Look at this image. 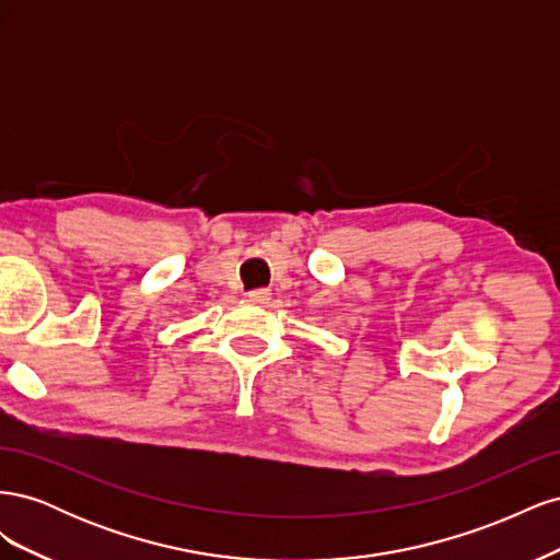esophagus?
<instances>
[{
    "label": "esophagus",
    "mask_w": 560,
    "mask_h": 560,
    "mask_svg": "<svg viewBox=\"0 0 560 560\" xmlns=\"http://www.w3.org/2000/svg\"><path fill=\"white\" fill-rule=\"evenodd\" d=\"M247 299H249L252 303H259V306H264V303L270 301V290H266V287H261V290H252V292L247 294Z\"/></svg>",
    "instance_id": "esophagus-1"
}]
</instances>
